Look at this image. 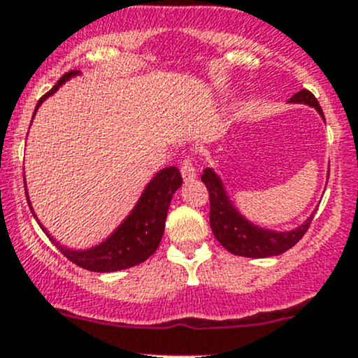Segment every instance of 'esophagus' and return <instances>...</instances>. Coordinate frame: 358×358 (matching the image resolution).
<instances>
[{"instance_id": "esophagus-1", "label": "esophagus", "mask_w": 358, "mask_h": 358, "mask_svg": "<svg viewBox=\"0 0 358 358\" xmlns=\"http://www.w3.org/2000/svg\"><path fill=\"white\" fill-rule=\"evenodd\" d=\"M180 171H182V176L185 182H192L197 175L196 166H194V162L190 161V159H185V161L182 162V168H180Z\"/></svg>"}]
</instances>
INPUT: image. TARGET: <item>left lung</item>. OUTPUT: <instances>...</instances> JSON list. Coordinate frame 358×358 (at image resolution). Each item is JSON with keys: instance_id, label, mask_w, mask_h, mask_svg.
Wrapping results in <instances>:
<instances>
[{"instance_id": "obj_1", "label": "left lung", "mask_w": 358, "mask_h": 358, "mask_svg": "<svg viewBox=\"0 0 358 358\" xmlns=\"http://www.w3.org/2000/svg\"><path fill=\"white\" fill-rule=\"evenodd\" d=\"M289 102L313 107L324 117L319 102L308 90L294 93ZM201 180L208 187L209 192V225H211L213 234L216 241L232 255L246 256V258H268V256L282 255L305 236L315 215L312 213L303 225L296 227L289 232L262 229L237 211L230 197L227 196L222 178L211 168L204 169Z\"/></svg>"}]
</instances>
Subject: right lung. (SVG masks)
Masks as SVG:
<instances>
[{
	"mask_svg": "<svg viewBox=\"0 0 358 358\" xmlns=\"http://www.w3.org/2000/svg\"><path fill=\"white\" fill-rule=\"evenodd\" d=\"M79 71H71L67 74H64L59 79L55 86L50 90L46 95H43L39 99L38 107L48 99L50 95L57 92L64 83L69 81L71 78L78 76ZM182 175H180L178 169L175 166H169V168L161 169L156 176L149 182V185L143 190L142 197L135 204L133 211L129 213L128 218L107 237L103 243H100L99 246L90 248V249H69L66 246H60V243H57L52 236L48 234V230L39 223L43 230H45L46 236L50 237L53 244L59 248V251L62 252L66 258L71 259L72 263H76L81 268L90 270V272H115V270H124L129 266H135L138 263L145 262L147 258L156 252L159 248V243L162 239V234H164V223L166 216H168V208L169 202H171L173 194L182 187ZM25 183V182H24ZM27 194V190H25ZM27 204L31 208L32 215H34V209H32L31 202H29L27 196ZM36 218V215H34Z\"/></svg>",
	"mask_w": 358,
	"mask_h": 358,
	"instance_id": "obj_1",
	"label": "right lung"
}]
</instances>
